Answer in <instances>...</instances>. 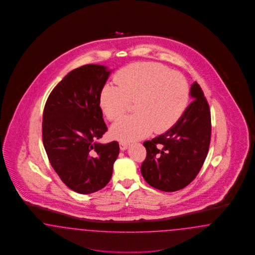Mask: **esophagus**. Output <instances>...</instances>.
<instances>
[{
  "label": "esophagus",
  "instance_id": "1",
  "mask_svg": "<svg viewBox=\"0 0 255 255\" xmlns=\"http://www.w3.org/2000/svg\"><path fill=\"white\" fill-rule=\"evenodd\" d=\"M128 146H129V144H128V143H120V147H121V150H122V151H125V150L128 148Z\"/></svg>",
  "mask_w": 255,
  "mask_h": 255
}]
</instances>
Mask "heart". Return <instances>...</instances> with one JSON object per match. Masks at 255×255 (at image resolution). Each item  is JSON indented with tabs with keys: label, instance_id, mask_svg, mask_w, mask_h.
<instances>
[{
	"label": "heart",
	"instance_id": "obj_1",
	"mask_svg": "<svg viewBox=\"0 0 255 255\" xmlns=\"http://www.w3.org/2000/svg\"><path fill=\"white\" fill-rule=\"evenodd\" d=\"M116 82L103 85L100 104L108 120L117 121L134 102L135 114L113 125L114 138L123 142L140 139L151 132H166L179 121L190 98L182 75L155 62H136L118 72Z\"/></svg>",
	"mask_w": 255,
	"mask_h": 255
}]
</instances>
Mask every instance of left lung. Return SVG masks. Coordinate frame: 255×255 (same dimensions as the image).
I'll return each instance as SVG.
<instances>
[{
    "mask_svg": "<svg viewBox=\"0 0 255 255\" xmlns=\"http://www.w3.org/2000/svg\"><path fill=\"white\" fill-rule=\"evenodd\" d=\"M193 102L167 132L143 143L147 155L141 164L146 182L163 192H175L199 173L211 142V113L199 84L194 82Z\"/></svg>",
    "mask_w": 255,
    "mask_h": 255,
    "instance_id": "left-lung-1",
    "label": "left lung"
}]
</instances>
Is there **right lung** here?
Listing matches in <instances>:
<instances>
[{"label":"right lung","mask_w":255,"mask_h":255,"mask_svg":"<svg viewBox=\"0 0 255 255\" xmlns=\"http://www.w3.org/2000/svg\"><path fill=\"white\" fill-rule=\"evenodd\" d=\"M110 74L100 64L76 68L52 90L44 106L42 141L48 159L62 182L79 194L104 188L120 153L117 141L98 142L107 131L100 94Z\"/></svg>","instance_id":"add662e5"}]
</instances>
